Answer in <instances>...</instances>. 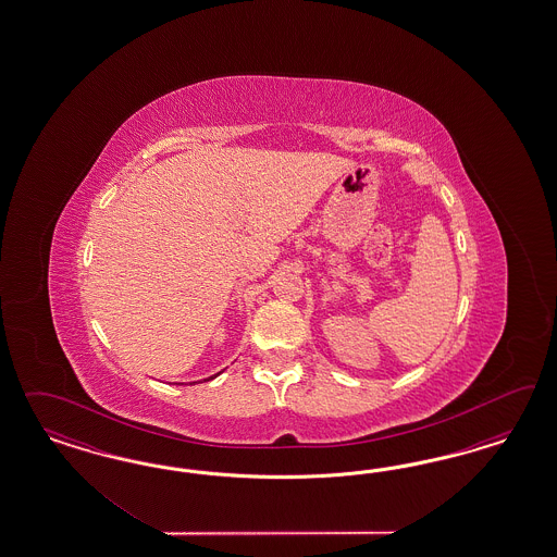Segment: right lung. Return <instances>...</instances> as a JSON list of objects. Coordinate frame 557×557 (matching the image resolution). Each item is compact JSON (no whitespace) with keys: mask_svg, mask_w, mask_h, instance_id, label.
Here are the masks:
<instances>
[{"mask_svg":"<svg viewBox=\"0 0 557 557\" xmlns=\"http://www.w3.org/2000/svg\"><path fill=\"white\" fill-rule=\"evenodd\" d=\"M216 375H220V373H214V375H210V377H206V380H203V382H210V380H214V377H216ZM189 384H196V382H189Z\"/></svg>","mask_w":557,"mask_h":557,"instance_id":"right-lung-1","label":"right lung"}]
</instances>
